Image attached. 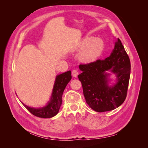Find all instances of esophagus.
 <instances>
[{
	"label": "esophagus",
	"instance_id": "1",
	"mask_svg": "<svg viewBox=\"0 0 148 148\" xmlns=\"http://www.w3.org/2000/svg\"><path fill=\"white\" fill-rule=\"evenodd\" d=\"M71 73H72L73 77L76 78V77H77L78 74V70H77L74 69V70H72V72H71Z\"/></svg>",
	"mask_w": 148,
	"mask_h": 148
}]
</instances>
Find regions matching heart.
<instances>
[{"label":"heart","mask_w":148,"mask_h":148,"mask_svg":"<svg viewBox=\"0 0 148 148\" xmlns=\"http://www.w3.org/2000/svg\"><path fill=\"white\" fill-rule=\"evenodd\" d=\"M104 48L105 43L101 38L86 36L75 46L74 49L76 51H82L80 53V59L84 62L89 63L99 58Z\"/></svg>","instance_id":"b5f03b06"}]
</instances>
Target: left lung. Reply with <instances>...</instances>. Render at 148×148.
<instances>
[{
    "instance_id": "8db88e82",
    "label": "left lung",
    "mask_w": 148,
    "mask_h": 148,
    "mask_svg": "<svg viewBox=\"0 0 148 148\" xmlns=\"http://www.w3.org/2000/svg\"><path fill=\"white\" fill-rule=\"evenodd\" d=\"M83 72L78 77L82 83L83 95L88 106L97 112L117 108L127 97L130 77V60L120 39L115 42L110 57L88 64H80ZM110 70L116 74L118 83L109 87L107 74Z\"/></svg>"
}]
</instances>
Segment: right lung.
Here are the masks:
<instances>
[{
	"label": "right lung",
	"instance_id": "add662e5",
	"mask_svg": "<svg viewBox=\"0 0 148 148\" xmlns=\"http://www.w3.org/2000/svg\"><path fill=\"white\" fill-rule=\"evenodd\" d=\"M71 79V71H68L62 74L57 76L53 86L51 101L46 106L39 109L31 108L22 103L26 109L30 112L40 118H51L59 112L62 102V95L67 84Z\"/></svg>",
	"mask_w": 148,
	"mask_h": 148
}]
</instances>
